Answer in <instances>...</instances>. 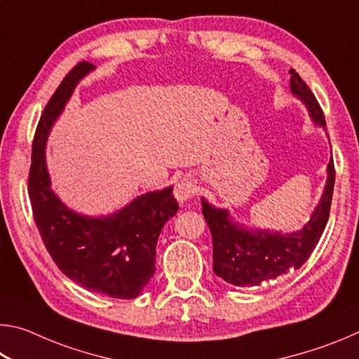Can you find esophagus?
Listing matches in <instances>:
<instances>
[{"instance_id":"34e87169","label":"esophagus","mask_w":359,"mask_h":359,"mask_svg":"<svg viewBox=\"0 0 359 359\" xmlns=\"http://www.w3.org/2000/svg\"><path fill=\"white\" fill-rule=\"evenodd\" d=\"M196 193V185L191 179H180L174 187V196L179 203H187Z\"/></svg>"}]
</instances>
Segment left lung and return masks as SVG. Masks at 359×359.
Returning a JSON list of instances; mask_svg holds the SVG:
<instances>
[{"mask_svg": "<svg viewBox=\"0 0 359 359\" xmlns=\"http://www.w3.org/2000/svg\"><path fill=\"white\" fill-rule=\"evenodd\" d=\"M291 92L311 112L315 123L325 126V115L307 83L294 69H290ZM334 171L332 156L327 163V179L320 204L311 220L296 233L282 234L267 229H247L231 220L228 210L217 209L203 198V215L214 241V272L236 287H258L276 280L290 269H299L311 257L323 234L332 201Z\"/></svg>", "mask_w": 359, "mask_h": 359, "instance_id": "left-lung-1", "label": "left lung"}]
</instances>
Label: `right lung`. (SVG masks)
<instances>
[{"mask_svg":"<svg viewBox=\"0 0 359 359\" xmlns=\"http://www.w3.org/2000/svg\"><path fill=\"white\" fill-rule=\"evenodd\" d=\"M95 66L76 65L42 112L33 139L28 194L42 242L66 277L95 293L118 299L141 294L155 274V248L163 226L179 210L172 187L136 198L109 217H85L66 208L52 191L46 142L77 82Z\"/></svg>","mask_w":359,"mask_h":359,"instance_id":"1","label":"right lung"}]
</instances>
